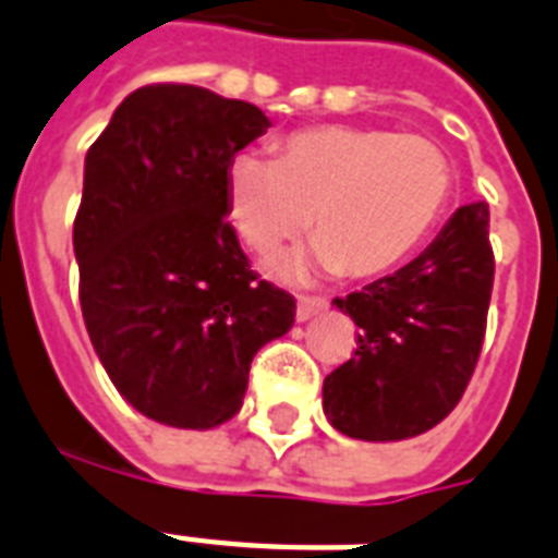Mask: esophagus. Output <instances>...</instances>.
I'll return each instance as SVG.
<instances>
[{
	"label": "esophagus",
	"mask_w": 558,
	"mask_h": 558,
	"mask_svg": "<svg viewBox=\"0 0 558 558\" xmlns=\"http://www.w3.org/2000/svg\"><path fill=\"white\" fill-rule=\"evenodd\" d=\"M322 310H327V301H324V298L301 295V298H298L295 318H298V322H310V318H313V315L322 313Z\"/></svg>",
	"instance_id": "1"
}]
</instances>
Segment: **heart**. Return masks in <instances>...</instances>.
I'll return each mask as SVG.
<instances>
[{"mask_svg":"<svg viewBox=\"0 0 558 558\" xmlns=\"http://www.w3.org/2000/svg\"><path fill=\"white\" fill-rule=\"evenodd\" d=\"M451 193L449 159L423 135L376 126H313L283 138L278 161L240 153L226 173L236 234L271 252L310 226L313 260L350 278H376L405 260L440 219ZM304 275L301 254L278 263Z\"/></svg>","mask_w":558,"mask_h":558,"instance_id":"heart-1","label":"heart"}]
</instances>
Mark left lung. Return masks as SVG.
<instances>
[{
	"label": "left lung",
	"instance_id": "obj_1",
	"mask_svg": "<svg viewBox=\"0 0 558 558\" xmlns=\"http://www.w3.org/2000/svg\"><path fill=\"white\" fill-rule=\"evenodd\" d=\"M489 205L451 214L420 257L332 304L356 353L324 379V414L348 437L408 440L446 420L475 373L493 295Z\"/></svg>",
	"mask_w": 558,
	"mask_h": 558
}]
</instances>
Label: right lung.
Returning a JSON list of instances; mask_svg holds the SVG:
<instances>
[{"label":"right lung","instance_id":"obj_1","mask_svg":"<svg viewBox=\"0 0 558 558\" xmlns=\"http://www.w3.org/2000/svg\"><path fill=\"white\" fill-rule=\"evenodd\" d=\"M245 100L185 83L126 95L83 165L81 310L118 393L173 428L240 411L254 353L295 324L228 222L226 173L269 130Z\"/></svg>","mask_w":558,"mask_h":558}]
</instances>
